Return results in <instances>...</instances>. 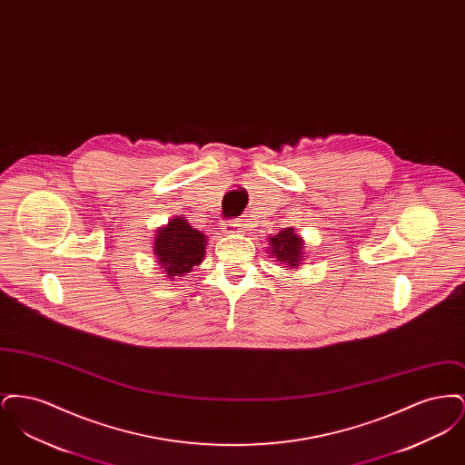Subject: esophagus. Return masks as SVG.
<instances>
[{
    "instance_id": "obj_1",
    "label": "esophagus",
    "mask_w": 465,
    "mask_h": 465,
    "mask_svg": "<svg viewBox=\"0 0 465 465\" xmlns=\"http://www.w3.org/2000/svg\"><path fill=\"white\" fill-rule=\"evenodd\" d=\"M241 228H242V226H241V223H230V224H228V232H230V233H233V232H241Z\"/></svg>"
}]
</instances>
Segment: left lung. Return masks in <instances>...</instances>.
Segmentation results:
<instances>
[{"mask_svg": "<svg viewBox=\"0 0 465 465\" xmlns=\"http://www.w3.org/2000/svg\"><path fill=\"white\" fill-rule=\"evenodd\" d=\"M282 268H300L305 260V241L296 233V228H282L277 235L268 237V251Z\"/></svg>", "mask_w": 465, "mask_h": 465, "instance_id": "obj_1", "label": "left lung"}]
</instances>
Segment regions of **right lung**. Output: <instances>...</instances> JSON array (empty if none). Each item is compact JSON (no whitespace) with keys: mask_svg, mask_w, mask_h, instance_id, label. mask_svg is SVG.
Segmentation results:
<instances>
[{"mask_svg":"<svg viewBox=\"0 0 465 465\" xmlns=\"http://www.w3.org/2000/svg\"><path fill=\"white\" fill-rule=\"evenodd\" d=\"M207 237L193 228L184 218L176 216L156 230L153 254L156 263L163 268L165 277L174 281L192 272L205 258Z\"/></svg>","mask_w":465,"mask_h":465,"instance_id":"right-lung-1","label":"right lung"}]
</instances>
